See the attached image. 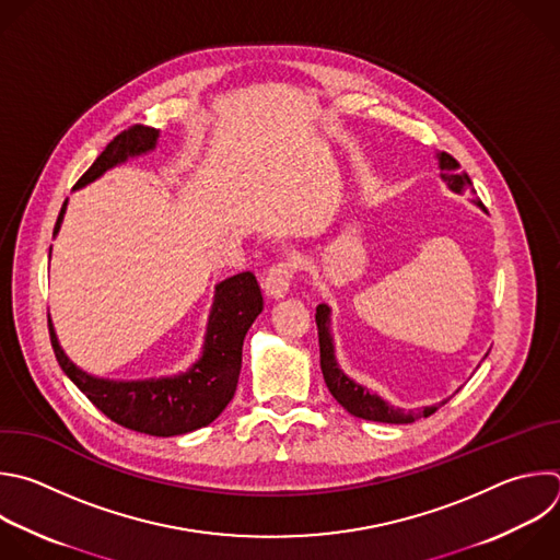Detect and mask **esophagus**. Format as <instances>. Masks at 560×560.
Instances as JSON below:
<instances>
[{
	"mask_svg": "<svg viewBox=\"0 0 560 560\" xmlns=\"http://www.w3.org/2000/svg\"><path fill=\"white\" fill-rule=\"evenodd\" d=\"M292 275H294V264L292 261H279L275 264L268 272H266V279H264V290L270 299L279 301L288 294L290 290V281H292Z\"/></svg>",
	"mask_w": 560,
	"mask_h": 560,
	"instance_id": "obj_1",
	"label": "esophagus"
}]
</instances>
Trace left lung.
Listing matches in <instances>:
<instances>
[{"mask_svg":"<svg viewBox=\"0 0 560 560\" xmlns=\"http://www.w3.org/2000/svg\"><path fill=\"white\" fill-rule=\"evenodd\" d=\"M438 164H440V175L442 179L448 184V189L455 194L462 191H470L472 189V182L466 173L459 171V162L448 155L446 151L438 153ZM479 209H483V205L479 200H472ZM486 211V209H483ZM331 310L320 303L316 307V327H318V347H320V369H323V378L325 385L329 389V394L336 398V402L340 407H345L351 416L362 418V420H371V422H387V424H411L420 418H429L431 413H435L442 405L448 402L442 400L440 405L433 407H422V409H400L394 407L392 402L383 400L378 394L369 392L366 387L358 385L355 381H351L345 371L340 369V364L336 362V353H334V338H331ZM488 355V353H486Z\"/></svg>","mask_w":560,"mask_h":560,"instance_id":"obj_1","label":"left lung"}]
</instances>
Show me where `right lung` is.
I'll use <instances>...</instances> for the list:
<instances>
[{"mask_svg": "<svg viewBox=\"0 0 560 560\" xmlns=\"http://www.w3.org/2000/svg\"><path fill=\"white\" fill-rule=\"evenodd\" d=\"M160 138L158 129L131 127L118 133L94 164L81 175L74 189L98 179L105 171L129 158L149 153ZM68 200L61 207L55 237L61 229ZM52 250V248H50ZM264 310V296L253 272H240L215 285L202 355L177 376L151 381L96 378L77 366L59 345L50 325V340L63 374L88 396V400L116 424L155 438H173L211 424L233 400L246 331Z\"/></svg>", "mask_w": 560, "mask_h": 560, "instance_id": "add662e5", "label": "right lung"}]
</instances>
